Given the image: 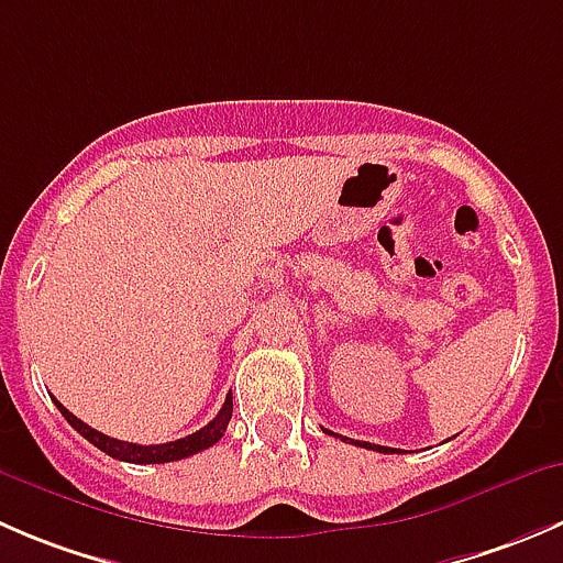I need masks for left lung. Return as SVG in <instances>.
<instances>
[{"label": "left lung", "mask_w": 563, "mask_h": 563, "mask_svg": "<svg viewBox=\"0 0 563 563\" xmlns=\"http://www.w3.org/2000/svg\"><path fill=\"white\" fill-rule=\"evenodd\" d=\"M332 434V432H330ZM343 440V438H341ZM349 440V438H346ZM354 445H360V449H371V451H379V454H393V449H385V445H371V443H363V440H352Z\"/></svg>", "instance_id": "1"}]
</instances>
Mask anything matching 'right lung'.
Segmentation results:
<instances>
[{"instance_id":"right-lung-1","label":"right lung","mask_w":563,"mask_h":563,"mask_svg":"<svg viewBox=\"0 0 563 563\" xmlns=\"http://www.w3.org/2000/svg\"><path fill=\"white\" fill-rule=\"evenodd\" d=\"M54 404H57L59 412H63V418L68 420L70 427H74L81 438L90 440L96 449H101L103 454H109L112 460L131 462V465H162V462H178V460H187V456L198 454V451L211 449L214 443H220V438L225 434V429H228V420H231V415H233V396L228 393L225 404H222V409L217 412V418L211 420L209 427L200 429V432L189 434V438H181V440H173V443L136 445V443H123V440L107 438V434H101L98 429L81 423L74 412H68V409L57 401V398H54Z\"/></svg>"}]
</instances>
